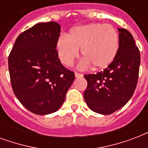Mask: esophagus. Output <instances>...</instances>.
<instances>
[{
    "label": "esophagus",
    "mask_w": 148,
    "mask_h": 148,
    "mask_svg": "<svg viewBox=\"0 0 148 148\" xmlns=\"http://www.w3.org/2000/svg\"><path fill=\"white\" fill-rule=\"evenodd\" d=\"M75 77H83V74H81V73H78V72H76L75 73Z\"/></svg>",
    "instance_id": "esophagus-1"
}]
</instances>
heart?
I'll use <instances>...</instances> for the list:
<instances>
[{
    "mask_svg": "<svg viewBox=\"0 0 148 148\" xmlns=\"http://www.w3.org/2000/svg\"><path fill=\"white\" fill-rule=\"evenodd\" d=\"M79 49L84 57L80 67L94 65L95 69H103L112 64L119 50V34L110 24H90L73 27L66 36L57 42L60 60L71 66L79 55Z\"/></svg>",
    "mask_w": 148,
    "mask_h": 148,
    "instance_id": "1",
    "label": "heart"
}]
</instances>
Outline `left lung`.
<instances>
[{"label": "left lung", "mask_w": 148, "mask_h": 148, "mask_svg": "<svg viewBox=\"0 0 148 148\" xmlns=\"http://www.w3.org/2000/svg\"><path fill=\"white\" fill-rule=\"evenodd\" d=\"M119 50L117 57L103 71L85 74L88 87L84 98L90 110L110 114L124 107L133 96L138 84L140 54L132 34L118 28Z\"/></svg>", "instance_id": "1"}]
</instances>
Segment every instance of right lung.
Instances as JSON below:
<instances>
[{
	"label": "right lung",
	"mask_w": 148,
	"mask_h": 148,
	"mask_svg": "<svg viewBox=\"0 0 148 148\" xmlns=\"http://www.w3.org/2000/svg\"><path fill=\"white\" fill-rule=\"evenodd\" d=\"M60 32V26L54 21L35 24L17 37L8 57L13 91L22 105L36 114L57 111L75 78L58 58Z\"/></svg>",
	"instance_id": "1"
}]
</instances>
